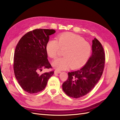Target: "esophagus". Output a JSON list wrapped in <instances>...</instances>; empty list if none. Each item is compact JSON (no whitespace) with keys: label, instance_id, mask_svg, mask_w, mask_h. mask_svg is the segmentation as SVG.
Wrapping results in <instances>:
<instances>
[{"label":"esophagus","instance_id":"obj_1","mask_svg":"<svg viewBox=\"0 0 120 120\" xmlns=\"http://www.w3.org/2000/svg\"><path fill=\"white\" fill-rule=\"evenodd\" d=\"M60 72H61L60 71H59L58 70H55V71H54V74H60Z\"/></svg>","mask_w":120,"mask_h":120}]
</instances>
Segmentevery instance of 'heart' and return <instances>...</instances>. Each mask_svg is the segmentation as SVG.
<instances>
[{"label":"heart","mask_w":120,"mask_h":120,"mask_svg":"<svg viewBox=\"0 0 120 120\" xmlns=\"http://www.w3.org/2000/svg\"><path fill=\"white\" fill-rule=\"evenodd\" d=\"M57 39L49 40L46 45V52L52 59L57 57L60 50H64V57L53 61L54 68L63 70L71 67L75 69L86 64L92 51L89 43L79 36L70 32L60 34Z\"/></svg>","instance_id":"heart-1"}]
</instances>
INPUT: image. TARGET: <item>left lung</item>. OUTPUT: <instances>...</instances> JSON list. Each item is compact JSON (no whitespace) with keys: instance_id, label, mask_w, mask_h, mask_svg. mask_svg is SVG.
<instances>
[{"instance_id":"1","label":"left lung","mask_w":120,"mask_h":120,"mask_svg":"<svg viewBox=\"0 0 120 120\" xmlns=\"http://www.w3.org/2000/svg\"><path fill=\"white\" fill-rule=\"evenodd\" d=\"M105 54L101 42L97 38L93 40L92 54L81 68L68 72V79L63 84V90L73 98L82 97L94 89L103 74Z\"/></svg>"}]
</instances>
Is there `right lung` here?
Masks as SVG:
<instances>
[{"label": "right lung", "mask_w": 120, "mask_h": 120, "mask_svg": "<svg viewBox=\"0 0 120 120\" xmlns=\"http://www.w3.org/2000/svg\"><path fill=\"white\" fill-rule=\"evenodd\" d=\"M54 30L35 29L28 32L16 45L13 59L14 75L22 89L29 94L42 91L54 71L39 74L42 68H52L46 45Z\"/></svg>", "instance_id": "1"}]
</instances>
